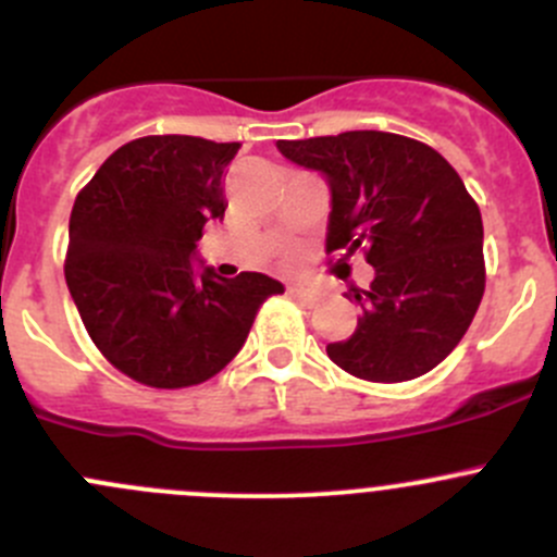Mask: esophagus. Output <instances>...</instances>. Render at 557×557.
Listing matches in <instances>:
<instances>
[{
  "label": "esophagus",
  "mask_w": 557,
  "mask_h": 557,
  "mask_svg": "<svg viewBox=\"0 0 557 557\" xmlns=\"http://www.w3.org/2000/svg\"><path fill=\"white\" fill-rule=\"evenodd\" d=\"M288 294L294 296L296 301H301V305H314V301H318V294H314L312 288H301V285H294V288H288Z\"/></svg>",
  "instance_id": "esophagus-1"
}]
</instances>
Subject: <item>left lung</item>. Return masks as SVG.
I'll return each mask as SVG.
<instances>
[{"mask_svg":"<svg viewBox=\"0 0 557 557\" xmlns=\"http://www.w3.org/2000/svg\"><path fill=\"white\" fill-rule=\"evenodd\" d=\"M331 188L325 252L361 250L374 267L350 339L331 361L369 383H407L445 361L485 294L482 215L458 172L429 145L387 132L277 139ZM350 299V296H347Z\"/></svg>","mask_w":557,"mask_h":557,"instance_id":"left-lung-1","label":"left lung"}]
</instances>
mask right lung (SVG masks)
Returning <instances> with one entry per match:
<instances>
[{"label":"right lung","instance_id":"obj_1","mask_svg":"<svg viewBox=\"0 0 557 557\" xmlns=\"http://www.w3.org/2000/svg\"><path fill=\"white\" fill-rule=\"evenodd\" d=\"M239 143L153 134L117 148L77 194L64 277L99 352L126 377L174 391L215 377L283 283L194 272L201 228L223 218Z\"/></svg>","mask_w":557,"mask_h":557}]
</instances>
